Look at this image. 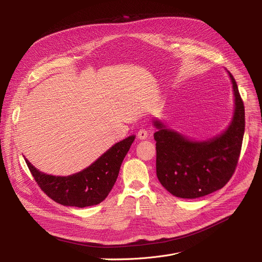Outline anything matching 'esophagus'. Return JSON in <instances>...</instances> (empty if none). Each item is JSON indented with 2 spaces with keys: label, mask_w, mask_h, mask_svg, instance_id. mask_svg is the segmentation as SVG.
<instances>
[{
  "label": "esophagus",
  "mask_w": 262,
  "mask_h": 262,
  "mask_svg": "<svg viewBox=\"0 0 262 262\" xmlns=\"http://www.w3.org/2000/svg\"><path fill=\"white\" fill-rule=\"evenodd\" d=\"M147 136H148V132H147L146 128H141V129H139L138 134H137V137H138L139 139H146Z\"/></svg>",
  "instance_id": "obj_1"
}]
</instances>
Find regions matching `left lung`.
<instances>
[{
  "instance_id": "obj_1",
  "label": "left lung",
  "mask_w": 262,
  "mask_h": 262,
  "mask_svg": "<svg viewBox=\"0 0 262 262\" xmlns=\"http://www.w3.org/2000/svg\"><path fill=\"white\" fill-rule=\"evenodd\" d=\"M229 73V72H228ZM235 94V114L229 127L216 138L193 142L156 121V173L171 194L198 199L223 188L235 173L245 127L244 104L229 73Z\"/></svg>"
}]
</instances>
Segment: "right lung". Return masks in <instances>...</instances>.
Returning a JSON list of instances; mask_svg holds the SVG:
<instances>
[{
    "label": "right lung",
    "mask_w": 262,
    "mask_h": 262,
    "mask_svg": "<svg viewBox=\"0 0 262 262\" xmlns=\"http://www.w3.org/2000/svg\"><path fill=\"white\" fill-rule=\"evenodd\" d=\"M135 140V136L116 143L90 167L70 176H52L39 172L25 159L34 180L45 193L58 204L88 207L103 202L113 189L122 161Z\"/></svg>",
    "instance_id": "right-lung-1"
}]
</instances>
